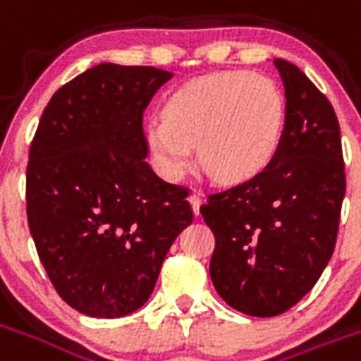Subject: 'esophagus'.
Here are the masks:
<instances>
[{"instance_id": "1", "label": "esophagus", "mask_w": 361, "mask_h": 361, "mask_svg": "<svg viewBox=\"0 0 361 361\" xmlns=\"http://www.w3.org/2000/svg\"><path fill=\"white\" fill-rule=\"evenodd\" d=\"M189 204H191V209H193V212L195 214H199V207H201V197L199 195H189Z\"/></svg>"}]
</instances>
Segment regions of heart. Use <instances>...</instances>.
Returning <instances> with one entry per match:
<instances>
[{
	"label": "heart",
	"instance_id": "1",
	"mask_svg": "<svg viewBox=\"0 0 361 361\" xmlns=\"http://www.w3.org/2000/svg\"><path fill=\"white\" fill-rule=\"evenodd\" d=\"M286 100L276 82L250 71H219L173 90L164 118H152L147 141L158 170L181 180L195 164L219 181L257 176L279 152Z\"/></svg>",
	"mask_w": 361,
	"mask_h": 361
}]
</instances>
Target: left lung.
Listing matches in <instances>:
<instances>
[{"label":"left lung","instance_id":"8db88e82","mask_svg":"<svg viewBox=\"0 0 361 361\" xmlns=\"http://www.w3.org/2000/svg\"><path fill=\"white\" fill-rule=\"evenodd\" d=\"M274 66L286 96L279 152L263 172L201 204L214 234L212 284L253 317L280 315L315 286L334 251L346 191L333 106L300 67Z\"/></svg>","mask_w":361,"mask_h":361}]
</instances>
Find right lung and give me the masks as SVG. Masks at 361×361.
<instances>
[{
	"mask_svg": "<svg viewBox=\"0 0 361 361\" xmlns=\"http://www.w3.org/2000/svg\"><path fill=\"white\" fill-rule=\"evenodd\" d=\"M170 71L100 63L51 96L28 152L27 216L61 300L116 319L142 307L193 220L188 189L147 164L142 111Z\"/></svg>",
	"mask_w": 361,
	"mask_h": 361,
	"instance_id": "add662e5",
	"label": "right lung"
}]
</instances>
